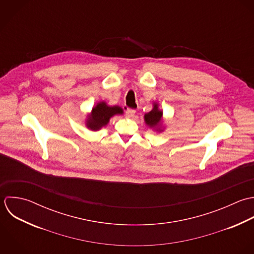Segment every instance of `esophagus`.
<instances>
[{
  "instance_id": "34e87169",
  "label": "esophagus",
  "mask_w": 254,
  "mask_h": 254,
  "mask_svg": "<svg viewBox=\"0 0 254 254\" xmlns=\"http://www.w3.org/2000/svg\"><path fill=\"white\" fill-rule=\"evenodd\" d=\"M136 110L135 109H127L126 110V117L127 118H133L135 116Z\"/></svg>"
}]
</instances>
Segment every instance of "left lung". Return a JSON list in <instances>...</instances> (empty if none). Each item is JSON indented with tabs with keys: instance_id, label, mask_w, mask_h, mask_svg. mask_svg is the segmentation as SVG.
Segmentation results:
<instances>
[{
	"instance_id": "left-lung-1",
	"label": "left lung",
	"mask_w": 254,
	"mask_h": 254,
	"mask_svg": "<svg viewBox=\"0 0 254 254\" xmlns=\"http://www.w3.org/2000/svg\"><path fill=\"white\" fill-rule=\"evenodd\" d=\"M162 117H163V111L159 109V105L154 102V107L153 109L149 112L146 113L144 118H145V122L146 124L150 127V128H154L157 131H163L160 127H161V123H162Z\"/></svg>"
}]
</instances>
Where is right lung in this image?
Segmentation results:
<instances>
[{
    "label": "right lung",
    "mask_w": 254,
    "mask_h": 254,
    "mask_svg": "<svg viewBox=\"0 0 254 254\" xmlns=\"http://www.w3.org/2000/svg\"><path fill=\"white\" fill-rule=\"evenodd\" d=\"M123 109L119 106H109L104 101L98 102L91 110L90 114L87 115L85 125L92 131H97L103 126H106L109 119L116 115L122 114Z\"/></svg>",
    "instance_id": "add662e5"
}]
</instances>
